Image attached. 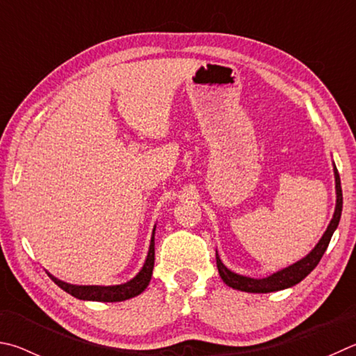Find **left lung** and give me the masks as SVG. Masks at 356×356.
I'll use <instances>...</instances> for the list:
<instances>
[{
  "mask_svg": "<svg viewBox=\"0 0 356 356\" xmlns=\"http://www.w3.org/2000/svg\"><path fill=\"white\" fill-rule=\"evenodd\" d=\"M333 173H334V189H336V207L332 220H330L325 233L322 234L319 242L314 245L313 250H311L307 257L298 259L297 263L284 267L282 270L273 272L272 275L264 277V278H250L239 275L233 270H229L228 267L222 263L219 253L216 250V259H217V269H219L220 278L223 283L229 288L244 291V292H253V294H267V292H275V291H283L292 288L297 283H300L303 278H307L311 272H313L314 267L319 264L321 258L325 253L327 247L330 244V239H332L333 233L339 225L341 213H342V189H341V178L338 173V168H336L333 162Z\"/></svg>",
  "mask_w": 356,
  "mask_h": 356,
  "instance_id": "8db88e82",
  "label": "left lung"
}]
</instances>
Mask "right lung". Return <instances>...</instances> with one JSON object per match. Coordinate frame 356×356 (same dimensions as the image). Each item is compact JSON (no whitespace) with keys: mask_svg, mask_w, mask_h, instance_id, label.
Returning <instances> with one entry per match:
<instances>
[{"mask_svg":"<svg viewBox=\"0 0 356 356\" xmlns=\"http://www.w3.org/2000/svg\"><path fill=\"white\" fill-rule=\"evenodd\" d=\"M154 232L156 225L152 233V241H149L148 253L143 263L142 269L134 278H131L129 282L122 284H112V286H98V284H70L65 282H60L53 275L48 277L59 286L62 291H65L67 294L79 298V300H90V302H123L128 298H133L136 296L142 294L147 289V286L152 280L153 275V267H154Z\"/></svg>","mask_w":356,"mask_h":356,"instance_id":"obj_1","label":"right lung"}]
</instances>
